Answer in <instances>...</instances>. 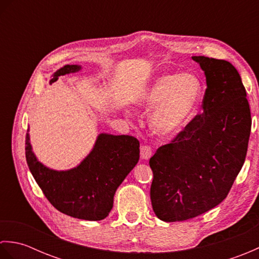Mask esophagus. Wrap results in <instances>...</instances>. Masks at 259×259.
Instances as JSON below:
<instances>
[{
	"mask_svg": "<svg viewBox=\"0 0 259 259\" xmlns=\"http://www.w3.org/2000/svg\"><path fill=\"white\" fill-rule=\"evenodd\" d=\"M140 155L142 159H146L148 160L152 156V148L149 145H144L140 148Z\"/></svg>",
	"mask_w": 259,
	"mask_h": 259,
	"instance_id": "esophagus-1",
	"label": "esophagus"
}]
</instances>
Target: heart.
<instances>
[{"instance_id": "1", "label": "heart", "mask_w": 259, "mask_h": 259, "mask_svg": "<svg viewBox=\"0 0 259 259\" xmlns=\"http://www.w3.org/2000/svg\"><path fill=\"white\" fill-rule=\"evenodd\" d=\"M203 88L194 73H168L158 76L140 98V107L153 111L150 123L158 135L171 137L183 131L197 113Z\"/></svg>"}]
</instances>
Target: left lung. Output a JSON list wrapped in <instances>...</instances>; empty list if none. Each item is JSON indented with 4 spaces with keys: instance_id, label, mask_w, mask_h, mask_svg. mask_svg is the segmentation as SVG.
<instances>
[{
    "instance_id": "left-lung-1",
    "label": "left lung",
    "mask_w": 259,
    "mask_h": 259,
    "mask_svg": "<svg viewBox=\"0 0 259 259\" xmlns=\"http://www.w3.org/2000/svg\"><path fill=\"white\" fill-rule=\"evenodd\" d=\"M192 59L206 75L202 112L149 160L152 209L168 223L199 216L227 197L244 164L251 129L246 89L234 65Z\"/></svg>"
}]
</instances>
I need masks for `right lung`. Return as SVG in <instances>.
<instances>
[{"instance_id":"add662e5","label":"right lung","mask_w":259,"mask_h":259,"mask_svg":"<svg viewBox=\"0 0 259 259\" xmlns=\"http://www.w3.org/2000/svg\"><path fill=\"white\" fill-rule=\"evenodd\" d=\"M78 65H64L53 74L79 71ZM139 140L133 136L101 134L96 146L78 167L56 171L43 166L32 152L30 137H25L27 166L47 199L59 211L84 221H101L113 206V196L139 160Z\"/></svg>"}]
</instances>
